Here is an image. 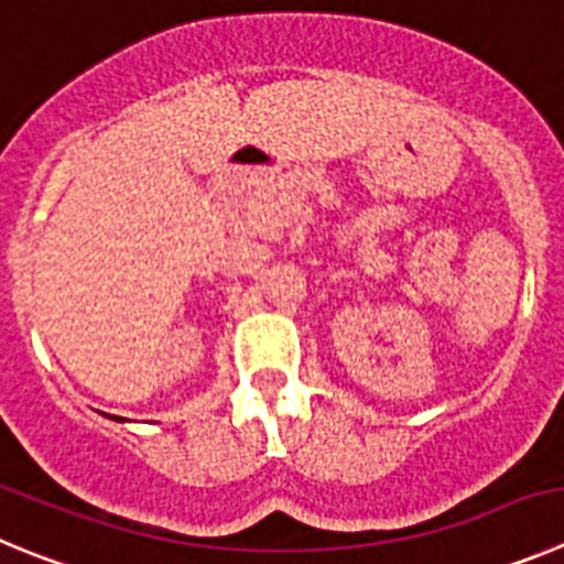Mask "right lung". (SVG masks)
<instances>
[{"instance_id": "add662e5", "label": "right lung", "mask_w": 564, "mask_h": 564, "mask_svg": "<svg viewBox=\"0 0 564 564\" xmlns=\"http://www.w3.org/2000/svg\"><path fill=\"white\" fill-rule=\"evenodd\" d=\"M111 420H113V416H111ZM117 422H122V420H120V416H117Z\"/></svg>"}]
</instances>
